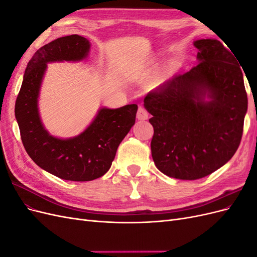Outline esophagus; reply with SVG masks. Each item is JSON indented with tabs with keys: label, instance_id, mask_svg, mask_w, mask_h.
Returning <instances> with one entry per match:
<instances>
[{
	"label": "esophagus",
	"instance_id": "34e87169",
	"mask_svg": "<svg viewBox=\"0 0 257 257\" xmlns=\"http://www.w3.org/2000/svg\"><path fill=\"white\" fill-rule=\"evenodd\" d=\"M148 116H149V114H148V112H147L145 108L139 107V109L137 111V119L141 120V121H145V120L148 119Z\"/></svg>",
	"mask_w": 257,
	"mask_h": 257
}]
</instances>
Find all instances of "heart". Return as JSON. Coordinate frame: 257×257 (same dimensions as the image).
Masks as SVG:
<instances>
[{
  "instance_id": "1",
  "label": "heart",
  "mask_w": 257,
  "mask_h": 257,
  "mask_svg": "<svg viewBox=\"0 0 257 257\" xmlns=\"http://www.w3.org/2000/svg\"><path fill=\"white\" fill-rule=\"evenodd\" d=\"M173 72V65L172 64H167L165 65L164 69H163V77L168 76L170 73Z\"/></svg>"
}]
</instances>
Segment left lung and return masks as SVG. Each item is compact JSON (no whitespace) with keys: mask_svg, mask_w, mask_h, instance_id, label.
I'll use <instances>...</instances> for the list:
<instances>
[{"mask_svg":"<svg viewBox=\"0 0 257 257\" xmlns=\"http://www.w3.org/2000/svg\"><path fill=\"white\" fill-rule=\"evenodd\" d=\"M193 45L198 64L144 99L152 114L154 164L181 180L204 178L226 164L239 147L247 110L235 54L213 38Z\"/></svg>","mask_w":257,"mask_h":257,"instance_id":"1","label":"left lung"}]
</instances>
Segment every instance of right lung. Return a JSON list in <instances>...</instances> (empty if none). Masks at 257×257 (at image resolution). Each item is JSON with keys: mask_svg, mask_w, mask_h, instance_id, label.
<instances>
[{"mask_svg": "<svg viewBox=\"0 0 257 257\" xmlns=\"http://www.w3.org/2000/svg\"><path fill=\"white\" fill-rule=\"evenodd\" d=\"M91 44L80 35L60 37L43 46L30 60L18 94L15 115L25 149L36 165L68 181H92L109 170L121 142L135 124L136 104L120 108L99 107L80 134L69 138L51 135L41 119L38 99L47 64L80 62Z\"/></svg>", "mask_w": 257, "mask_h": 257, "instance_id": "1", "label": "right lung"}]
</instances>
